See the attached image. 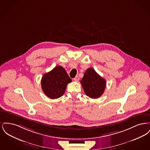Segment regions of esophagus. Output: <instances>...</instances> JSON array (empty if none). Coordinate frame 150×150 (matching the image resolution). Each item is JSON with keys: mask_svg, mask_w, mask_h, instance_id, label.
<instances>
[{"mask_svg": "<svg viewBox=\"0 0 150 150\" xmlns=\"http://www.w3.org/2000/svg\"><path fill=\"white\" fill-rule=\"evenodd\" d=\"M74 80L75 81H78L79 80V78L78 76H76L75 78L74 79Z\"/></svg>", "mask_w": 150, "mask_h": 150, "instance_id": "1", "label": "esophagus"}]
</instances>
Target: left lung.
I'll return each mask as SVG.
<instances>
[{
	"instance_id": "8db88e82",
	"label": "left lung",
	"mask_w": 150,
	"mask_h": 150,
	"mask_svg": "<svg viewBox=\"0 0 150 150\" xmlns=\"http://www.w3.org/2000/svg\"><path fill=\"white\" fill-rule=\"evenodd\" d=\"M80 83L87 96L91 98H98L104 92L106 83L93 68L86 70Z\"/></svg>"
}]
</instances>
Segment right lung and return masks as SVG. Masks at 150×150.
Listing matches in <instances>:
<instances>
[{"label":"right lung","mask_w":150,"mask_h":150,"mask_svg":"<svg viewBox=\"0 0 150 150\" xmlns=\"http://www.w3.org/2000/svg\"><path fill=\"white\" fill-rule=\"evenodd\" d=\"M71 81L64 68L58 66L43 75L41 80L42 88L48 97L56 99L64 95L67 85Z\"/></svg>","instance_id":"obj_1"}]
</instances>
